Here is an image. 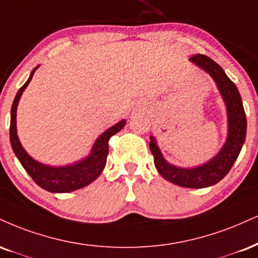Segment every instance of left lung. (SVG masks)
Returning <instances> with one entry per match:
<instances>
[{
    "label": "left lung",
    "instance_id": "obj_1",
    "mask_svg": "<svg viewBox=\"0 0 258 258\" xmlns=\"http://www.w3.org/2000/svg\"><path fill=\"white\" fill-rule=\"evenodd\" d=\"M190 60L203 68L215 80L220 94L225 99L228 114V137L221 151L209 162L195 168H179L166 162L155 138L150 137L151 153L157 172L173 184L190 188H203L212 186L225 178L238 159L246 137V115L237 86L226 76L221 67L206 55H194Z\"/></svg>",
    "mask_w": 258,
    "mask_h": 258
}]
</instances>
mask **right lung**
<instances>
[{"label":"right lung","instance_id":"obj_1","mask_svg":"<svg viewBox=\"0 0 258 258\" xmlns=\"http://www.w3.org/2000/svg\"><path fill=\"white\" fill-rule=\"evenodd\" d=\"M36 70L37 67L31 72V76L27 79V82L19 89L13 101V104H12L11 127H9V138H11L12 149H13L14 154L17 155L18 160L20 161L21 166L29 173L33 181L42 188L49 192H57V194L79 190L84 186L91 184L101 174L105 166V162H107L108 151H109L108 142H109L111 136L116 135L117 132L122 130L126 121H120L116 125H114L104 133H102L94 144L91 154L85 160L80 161L78 163L66 167H50L37 162L24 150L17 135L18 103H19L23 91L26 89V86L29 85L31 79H32Z\"/></svg>","mask_w":258,"mask_h":258}]
</instances>
